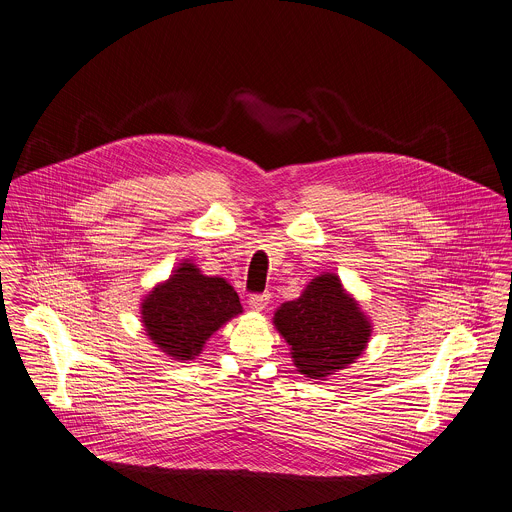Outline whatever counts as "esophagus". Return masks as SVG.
<instances>
[{
    "label": "esophagus",
    "mask_w": 512,
    "mask_h": 512,
    "mask_svg": "<svg viewBox=\"0 0 512 512\" xmlns=\"http://www.w3.org/2000/svg\"><path fill=\"white\" fill-rule=\"evenodd\" d=\"M247 302H249V308H251V310L261 312V310H265L267 304H269V294H251Z\"/></svg>",
    "instance_id": "obj_1"
}]
</instances>
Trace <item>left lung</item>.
I'll return each instance as SVG.
<instances>
[{
  "mask_svg": "<svg viewBox=\"0 0 512 512\" xmlns=\"http://www.w3.org/2000/svg\"><path fill=\"white\" fill-rule=\"evenodd\" d=\"M273 322L296 369L312 379L351 365L371 338V322L334 273L312 279L296 300L281 304Z\"/></svg>",
  "mask_w": 512,
  "mask_h": 512,
  "instance_id": "1",
  "label": "left lung"
}]
</instances>
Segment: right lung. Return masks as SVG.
<instances>
[{"instance_id":"1","label":"right lung","mask_w":512,"mask_h":512,"mask_svg":"<svg viewBox=\"0 0 512 512\" xmlns=\"http://www.w3.org/2000/svg\"><path fill=\"white\" fill-rule=\"evenodd\" d=\"M241 312L239 296L226 279L206 277L188 261L141 302L149 340L178 361L202 353L208 338Z\"/></svg>"}]
</instances>
